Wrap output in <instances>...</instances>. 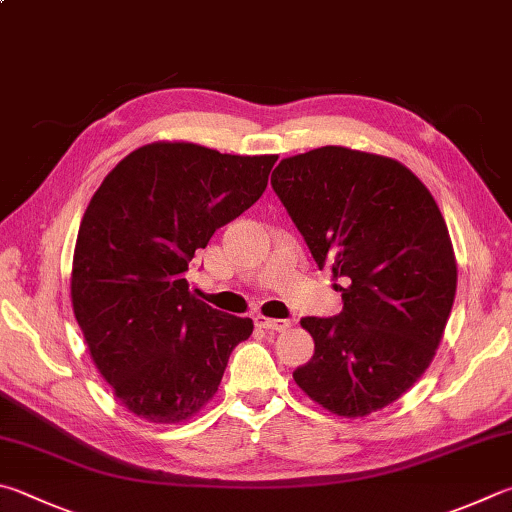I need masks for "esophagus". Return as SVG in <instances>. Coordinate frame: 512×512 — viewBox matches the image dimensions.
<instances>
[{
	"label": "esophagus",
	"mask_w": 512,
	"mask_h": 512,
	"mask_svg": "<svg viewBox=\"0 0 512 512\" xmlns=\"http://www.w3.org/2000/svg\"><path fill=\"white\" fill-rule=\"evenodd\" d=\"M257 327H262L266 331H286V329L293 327V322L291 320H280V318H264V315H259Z\"/></svg>",
	"instance_id": "obj_1"
}]
</instances>
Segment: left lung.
<instances>
[{
  "mask_svg": "<svg viewBox=\"0 0 512 512\" xmlns=\"http://www.w3.org/2000/svg\"><path fill=\"white\" fill-rule=\"evenodd\" d=\"M273 190L320 268L342 277L340 315L302 318L313 358L293 371L331 414L398 401L430 367L457 293V257L430 190L389 156L327 145L288 156Z\"/></svg>",
  "mask_w": 512,
  "mask_h": 512,
  "instance_id": "obj_1",
  "label": "left lung"
}]
</instances>
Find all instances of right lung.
I'll list each match as a JSON object with an SVG mask.
<instances>
[{
	"label": "right lung",
	"mask_w": 512,
	"mask_h": 512,
	"mask_svg": "<svg viewBox=\"0 0 512 512\" xmlns=\"http://www.w3.org/2000/svg\"><path fill=\"white\" fill-rule=\"evenodd\" d=\"M275 154L237 156L185 141L127 154L80 221L71 304L100 376L150 423H183L217 394L253 320L190 291L194 250L262 197Z\"/></svg>",
	"instance_id": "add662e5"
}]
</instances>
